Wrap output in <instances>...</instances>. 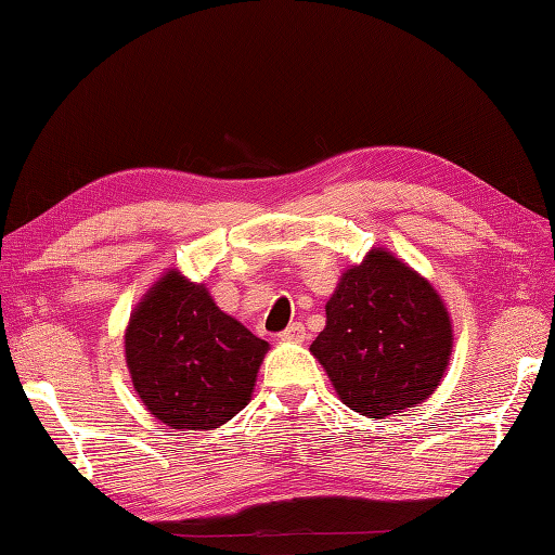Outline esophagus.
Wrapping results in <instances>:
<instances>
[{
  "label": "esophagus",
  "instance_id": "obj_1",
  "mask_svg": "<svg viewBox=\"0 0 555 555\" xmlns=\"http://www.w3.org/2000/svg\"><path fill=\"white\" fill-rule=\"evenodd\" d=\"M281 340H288V344H300V340H305V326L300 322L288 324L286 332H281Z\"/></svg>",
  "mask_w": 555,
  "mask_h": 555
}]
</instances>
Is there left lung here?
Segmentation results:
<instances>
[{"label":"left lung","mask_w":555,"mask_h":555,"mask_svg":"<svg viewBox=\"0 0 555 555\" xmlns=\"http://www.w3.org/2000/svg\"><path fill=\"white\" fill-rule=\"evenodd\" d=\"M310 350L350 410L384 420L434 393L451 360L453 326L429 281L374 247L344 271Z\"/></svg>","instance_id":"8db88e82"}]
</instances>
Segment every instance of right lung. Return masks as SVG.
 <instances>
[{
    "mask_svg": "<svg viewBox=\"0 0 555 555\" xmlns=\"http://www.w3.org/2000/svg\"><path fill=\"white\" fill-rule=\"evenodd\" d=\"M269 344L221 312L205 284L167 271L126 328V364L143 405L171 429H217L250 403Z\"/></svg>",
    "mask_w": 555,
    "mask_h": 555,
    "instance_id": "1",
    "label": "right lung"
}]
</instances>
